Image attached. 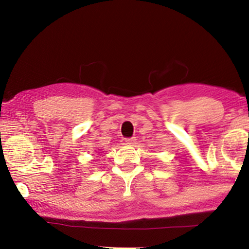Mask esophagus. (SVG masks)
I'll return each instance as SVG.
<instances>
[{"label": "esophagus", "instance_id": "34e87169", "mask_svg": "<svg viewBox=\"0 0 249 249\" xmlns=\"http://www.w3.org/2000/svg\"><path fill=\"white\" fill-rule=\"evenodd\" d=\"M135 142H136V140H135V138H123V140H122V145H125V146H132L135 144Z\"/></svg>", "mask_w": 249, "mask_h": 249}]
</instances>
